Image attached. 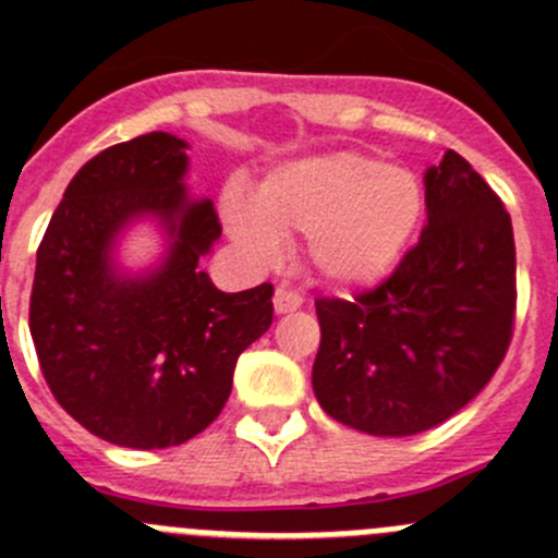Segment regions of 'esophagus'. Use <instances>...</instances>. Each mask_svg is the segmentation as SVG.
Wrapping results in <instances>:
<instances>
[{"label":"esophagus","mask_w":558,"mask_h":558,"mask_svg":"<svg viewBox=\"0 0 558 558\" xmlns=\"http://www.w3.org/2000/svg\"><path fill=\"white\" fill-rule=\"evenodd\" d=\"M301 304H304V299H301L295 290L290 288H276L274 293V310L279 315H288V313H295V310H301Z\"/></svg>","instance_id":"esophagus-1"}]
</instances>
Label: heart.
I'll list each match as a JSON object with an SVG mask.
<instances>
[{"label":"heart","mask_w":558,"mask_h":558,"mask_svg":"<svg viewBox=\"0 0 558 558\" xmlns=\"http://www.w3.org/2000/svg\"><path fill=\"white\" fill-rule=\"evenodd\" d=\"M221 216L254 263H279L288 248L284 234L304 232L306 257L320 276L367 284L407 252L423 218V187L407 168L329 151L270 171L254 198L229 187Z\"/></svg>","instance_id":"b5f03b06"}]
</instances>
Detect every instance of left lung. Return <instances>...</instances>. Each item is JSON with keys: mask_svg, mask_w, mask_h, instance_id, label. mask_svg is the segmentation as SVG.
I'll return each instance as SVG.
<instances>
[{"mask_svg": "<svg viewBox=\"0 0 558 558\" xmlns=\"http://www.w3.org/2000/svg\"><path fill=\"white\" fill-rule=\"evenodd\" d=\"M423 182L428 221L390 279L354 301H315V398L342 426L376 437L457 415L512 340L514 234L504 202L453 149Z\"/></svg>", "mask_w": 558, "mask_h": 558, "instance_id": "8db88e82", "label": "left lung"}]
</instances>
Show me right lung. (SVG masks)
I'll list each match as a JSON object with an SVG mask.
<instances>
[{
    "label": "right lung",
    "instance_id": "obj_1",
    "mask_svg": "<svg viewBox=\"0 0 558 558\" xmlns=\"http://www.w3.org/2000/svg\"><path fill=\"white\" fill-rule=\"evenodd\" d=\"M187 143L149 132L76 171L38 245L29 335L44 379L80 426L112 446H182L221 415L238 356L268 331L274 288L221 293L198 259L221 238L216 207L185 187ZM157 220L169 245L149 271L114 259Z\"/></svg>",
    "mask_w": 558,
    "mask_h": 558
}]
</instances>
